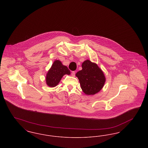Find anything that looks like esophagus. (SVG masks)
<instances>
[{"instance_id":"esophagus-1","label":"esophagus","mask_w":148,"mask_h":148,"mask_svg":"<svg viewBox=\"0 0 148 148\" xmlns=\"http://www.w3.org/2000/svg\"><path fill=\"white\" fill-rule=\"evenodd\" d=\"M75 71H72L71 72V76L72 77H75Z\"/></svg>"}]
</instances>
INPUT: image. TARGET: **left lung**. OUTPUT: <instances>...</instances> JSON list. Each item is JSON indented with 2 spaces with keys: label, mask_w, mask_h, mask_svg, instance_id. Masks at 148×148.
Here are the masks:
<instances>
[{
  "label": "left lung",
  "mask_w": 148,
  "mask_h": 148,
  "mask_svg": "<svg viewBox=\"0 0 148 148\" xmlns=\"http://www.w3.org/2000/svg\"><path fill=\"white\" fill-rule=\"evenodd\" d=\"M82 70L75 74L81 88L86 95H92L100 92L106 83V78L98 65L89 60L82 63Z\"/></svg>",
  "instance_id": "obj_1"
}]
</instances>
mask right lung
I'll use <instances>...</instances> for the list:
<instances>
[{
	"label": "right lung",
	"mask_w": 148,
	"mask_h": 148,
	"mask_svg": "<svg viewBox=\"0 0 148 148\" xmlns=\"http://www.w3.org/2000/svg\"><path fill=\"white\" fill-rule=\"evenodd\" d=\"M65 74L70 75L71 71L60 60H56L47 73L45 77L46 84L49 87H55L59 83L62 77Z\"/></svg>",
	"instance_id": "add662e5"
}]
</instances>
